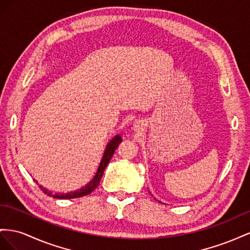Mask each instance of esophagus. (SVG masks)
Instances as JSON below:
<instances>
[{"instance_id":"1","label":"esophagus","mask_w":250,"mask_h":250,"mask_svg":"<svg viewBox=\"0 0 250 250\" xmlns=\"http://www.w3.org/2000/svg\"><path fill=\"white\" fill-rule=\"evenodd\" d=\"M132 129H133L135 132H140V131L144 130V125H142L141 121H135V123L133 124Z\"/></svg>"}]
</instances>
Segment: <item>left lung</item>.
<instances>
[{
  "instance_id": "1",
  "label": "left lung",
  "mask_w": 250,
  "mask_h": 250,
  "mask_svg": "<svg viewBox=\"0 0 250 250\" xmlns=\"http://www.w3.org/2000/svg\"><path fill=\"white\" fill-rule=\"evenodd\" d=\"M159 202H160V201H159Z\"/></svg>"
}]
</instances>
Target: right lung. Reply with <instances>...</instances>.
I'll list each match as a JSON object with an SVG mask.
<instances>
[{"label":"right lung","instance_id":"1","mask_svg":"<svg viewBox=\"0 0 250 250\" xmlns=\"http://www.w3.org/2000/svg\"><path fill=\"white\" fill-rule=\"evenodd\" d=\"M121 141H123V138H121V136L118 134V135H115V136H114L108 142V145H106L105 149L104 152L103 158L101 160V163H99V166H98V168H97V172H96L95 176L93 177V179H92L88 184H85L83 188L77 189V190H74V191L66 192V194H63V192H62V194H61V192H55V194H53L51 190L47 189L46 188L42 187V185H40L41 189L44 191L46 195H48L49 197H52V198H55V199H73V198H80V197L91 194V192L98 187V184H99V182H101V179H102V177L104 175V172L106 166H108V163L110 162L114 152H115V149L117 148V146H119ZM34 181L38 183V181L35 179H34Z\"/></svg>","mask_w":250,"mask_h":250}]
</instances>
